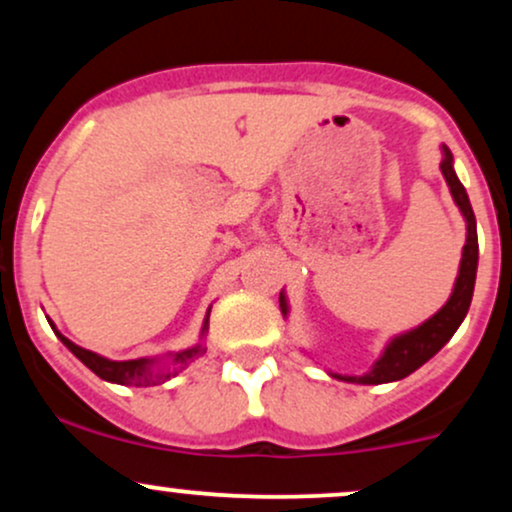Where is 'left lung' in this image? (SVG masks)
Wrapping results in <instances>:
<instances>
[{"instance_id":"obj_1","label":"left lung","mask_w":512,"mask_h":512,"mask_svg":"<svg viewBox=\"0 0 512 512\" xmlns=\"http://www.w3.org/2000/svg\"><path fill=\"white\" fill-rule=\"evenodd\" d=\"M443 170L445 182H448L452 199L460 207L464 221H467V243L462 248V262H460V274H457L455 289L448 303L438 310L436 315L428 317L424 325H419L416 330L399 334L392 339L383 351V356L373 363L370 373L366 375H334V378L346 380V383H361V385H383V383H395V380L407 378L409 373H414L416 368H421L431 356H436L445 344L450 342L452 334L457 332V327L462 325L464 315H467L469 303H472L474 293V281H477V262H479V240H477V219H474L472 204H469L464 185L457 180L455 168H452V154L450 149L443 146ZM281 313H289V305H286V296H279Z\"/></svg>"}]
</instances>
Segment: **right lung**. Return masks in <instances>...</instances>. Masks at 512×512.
I'll return each instance as SVG.
<instances>
[{
    "label": "right lung",
    "instance_id": "1",
    "mask_svg": "<svg viewBox=\"0 0 512 512\" xmlns=\"http://www.w3.org/2000/svg\"><path fill=\"white\" fill-rule=\"evenodd\" d=\"M50 325H52V322H50ZM52 330H55V325H52ZM207 330H209V313H207V317H204L202 337L207 334ZM55 334L62 339V344L67 346V349L72 351V354L79 358L81 363H84L86 368H91L93 373L98 375V378L108 380V383H117V385H137V387L158 385V383H163V380L178 375V370L190 366L195 358H199L204 354V351H207L202 344H197V346H192V349H185V351H178V354H173V368H170V370H154V368H151V366H154V358H134V361H110V358H103V356L93 354V351L81 349V346H76L74 342H69V339L62 337V334L57 330H55Z\"/></svg>",
    "mask_w": 512,
    "mask_h": 512
}]
</instances>
